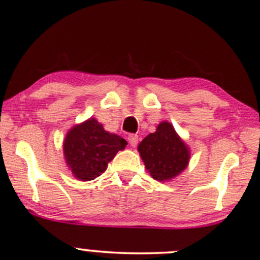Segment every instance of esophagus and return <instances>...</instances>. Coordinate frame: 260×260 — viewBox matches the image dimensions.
Listing matches in <instances>:
<instances>
[{
    "label": "esophagus",
    "mask_w": 260,
    "mask_h": 260,
    "mask_svg": "<svg viewBox=\"0 0 260 260\" xmlns=\"http://www.w3.org/2000/svg\"><path fill=\"white\" fill-rule=\"evenodd\" d=\"M138 140H139V138H138L137 134H131V136L128 137V141H129L131 146L132 147H136L138 145Z\"/></svg>",
    "instance_id": "esophagus-1"
}]
</instances>
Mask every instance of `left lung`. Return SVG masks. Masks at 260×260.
<instances>
[{
	"label": "left lung",
	"mask_w": 260,
	"mask_h": 260,
	"mask_svg": "<svg viewBox=\"0 0 260 260\" xmlns=\"http://www.w3.org/2000/svg\"><path fill=\"white\" fill-rule=\"evenodd\" d=\"M138 151L150 175L157 181H170L188 167L190 151L175 128L162 121L138 145Z\"/></svg>",
	"instance_id": "8db88e82"
}]
</instances>
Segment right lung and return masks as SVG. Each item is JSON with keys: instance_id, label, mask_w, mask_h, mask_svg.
Masks as SVG:
<instances>
[{"instance_id": "right-lung-1", "label": "right lung", "mask_w": 260, "mask_h": 260, "mask_svg": "<svg viewBox=\"0 0 260 260\" xmlns=\"http://www.w3.org/2000/svg\"><path fill=\"white\" fill-rule=\"evenodd\" d=\"M127 141L107 132L94 117L75 124L63 140V154L68 169L75 179L91 181L104 173L108 163L123 150Z\"/></svg>"}]
</instances>
